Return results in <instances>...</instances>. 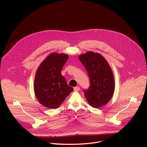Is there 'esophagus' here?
Masks as SVG:
<instances>
[{
    "label": "esophagus",
    "mask_w": 147,
    "mask_h": 147,
    "mask_svg": "<svg viewBox=\"0 0 147 147\" xmlns=\"http://www.w3.org/2000/svg\"><path fill=\"white\" fill-rule=\"evenodd\" d=\"M79 90H80V88H79V86H76V87H74V91L78 92V91H79Z\"/></svg>",
    "instance_id": "esophagus-1"
}]
</instances>
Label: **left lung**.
<instances>
[{"label": "left lung", "instance_id": "obj_1", "mask_svg": "<svg viewBox=\"0 0 147 147\" xmlns=\"http://www.w3.org/2000/svg\"><path fill=\"white\" fill-rule=\"evenodd\" d=\"M79 58L90 79V87L84 91L87 101L94 108L106 105L115 89L114 74L110 64L101 54L92 51L80 54Z\"/></svg>", "mask_w": 147, "mask_h": 147}]
</instances>
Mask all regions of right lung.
<instances>
[{"mask_svg": "<svg viewBox=\"0 0 147 147\" xmlns=\"http://www.w3.org/2000/svg\"><path fill=\"white\" fill-rule=\"evenodd\" d=\"M68 58L65 53H51L38 67L34 81V91L38 102L49 109L59 107L73 90L61 70Z\"/></svg>", "mask_w": 147, "mask_h": 147, "instance_id": "obj_1", "label": "right lung"}]
</instances>
